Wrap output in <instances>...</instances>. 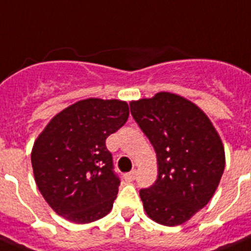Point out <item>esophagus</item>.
Wrapping results in <instances>:
<instances>
[{
	"label": "esophagus",
	"instance_id": "34e87169",
	"mask_svg": "<svg viewBox=\"0 0 251 251\" xmlns=\"http://www.w3.org/2000/svg\"><path fill=\"white\" fill-rule=\"evenodd\" d=\"M136 176H137V172L132 171L129 172V173H126V175H124V179L127 182H132L136 179Z\"/></svg>",
	"mask_w": 251,
	"mask_h": 251
}]
</instances>
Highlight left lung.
Listing matches in <instances>:
<instances>
[{
	"instance_id": "left-lung-1",
	"label": "left lung",
	"mask_w": 251,
	"mask_h": 251,
	"mask_svg": "<svg viewBox=\"0 0 251 251\" xmlns=\"http://www.w3.org/2000/svg\"><path fill=\"white\" fill-rule=\"evenodd\" d=\"M129 106L158 159V179L140 190L145 212L159 225L187 222L218 187L226 164L222 140L200 107L175 93L159 92Z\"/></svg>"
}]
</instances>
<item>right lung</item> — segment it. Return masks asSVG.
<instances>
[{"instance_id":"add662e5","label":"right lung","mask_w":251,"mask_h":251,"mask_svg":"<svg viewBox=\"0 0 251 251\" xmlns=\"http://www.w3.org/2000/svg\"><path fill=\"white\" fill-rule=\"evenodd\" d=\"M128 117L126 101L87 99L56 114L37 137L34 179L57 214L83 225L110 213L121 181L105 142Z\"/></svg>"}]
</instances>
